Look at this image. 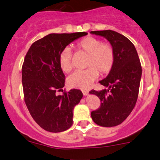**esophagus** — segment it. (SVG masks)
Wrapping results in <instances>:
<instances>
[{"label": "esophagus", "mask_w": 160, "mask_h": 160, "mask_svg": "<svg viewBox=\"0 0 160 160\" xmlns=\"http://www.w3.org/2000/svg\"><path fill=\"white\" fill-rule=\"evenodd\" d=\"M82 93H83V94L84 96H87L88 93H89V91H82Z\"/></svg>", "instance_id": "esophagus-1"}]
</instances>
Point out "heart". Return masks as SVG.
Here are the masks:
<instances>
[{
  "label": "heart",
  "mask_w": 160,
  "mask_h": 160,
  "mask_svg": "<svg viewBox=\"0 0 160 160\" xmlns=\"http://www.w3.org/2000/svg\"><path fill=\"white\" fill-rule=\"evenodd\" d=\"M74 47L78 52L88 54L86 67L88 68L73 72L68 77L67 82L72 88L88 89L98 78L99 72L102 75L111 72L115 62L114 50L109 43L102 42L93 37L82 39ZM59 64L65 72L72 69V52L69 48H63L60 53Z\"/></svg>",
  "instance_id": "obj_1"
}]
</instances>
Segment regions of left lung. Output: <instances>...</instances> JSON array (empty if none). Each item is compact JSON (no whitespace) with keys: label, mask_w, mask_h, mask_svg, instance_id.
I'll return each mask as SVG.
<instances>
[{"label":"left lung","mask_w":160,"mask_h":160,"mask_svg":"<svg viewBox=\"0 0 160 160\" xmlns=\"http://www.w3.org/2000/svg\"><path fill=\"white\" fill-rule=\"evenodd\" d=\"M91 33L106 38L115 53L113 68L99 82L108 89L90 91L101 101L100 107L91 112V118L101 127H115L127 119L136 106L142 73L140 60L132 42L121 33L111 30Z\"/></svg>","instance_id":"obj_1"}]
</instances>
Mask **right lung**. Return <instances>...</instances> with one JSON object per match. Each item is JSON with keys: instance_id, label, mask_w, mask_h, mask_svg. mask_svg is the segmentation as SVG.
<instances>
[{"instance_id": "right-lung-1", "label": "right lung", "mask_w": 160, "mask_h": 160, "mask_svg": "<svg viewBox=\"0 0 160 160\" xmlns=\"http://www.w3.org/2000/svg\"><path fill=\"white\" fill-rule=\"evenodd\" d=\"M87 34L50 33L33 42L26 54L22 69L24 102L32 118L45 130L60 132L72 125L73 109L83 93L72 89L56 95L65 83L59 55L69 43Z\"/></svg>"}]
</instances>
